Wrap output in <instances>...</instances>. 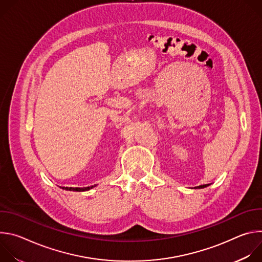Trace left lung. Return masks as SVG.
<instances>
[{"instance_id": "obj_1", "label": "left lung", "mask_w": 262, "mask_h": 262, "mask_svg": "<svg viewBox=\"0 0 262 262\" xmlns=\"http://www.w3.org/2000/svg\"><path fill=\"white\" fill-rule=\"evenodd\" d=\"M207 185H209V184H202V185H199V186H197L198 189H202V188H206Z\"/></svg>"}]
</instances>
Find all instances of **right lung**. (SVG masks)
<instances>
[{
    "label": "right lung",
    "mask_w": 262,
    "mask_h": 262,
    "mask_svg": "<svg viewBox=\"0 0 262 262\" xmlns=\"http://www.w3.org/2000/svg\"><path fill=\"white\" fill-rule=\"evenodd\" d=\"M93 188V185L92 186H87V188H65V186H63L62 189H64V190H67V191H79V192H83V191H88V190H90V189H92Z\"/></svg>",
    "instance_id": "obj_1"
}]
</instances>
